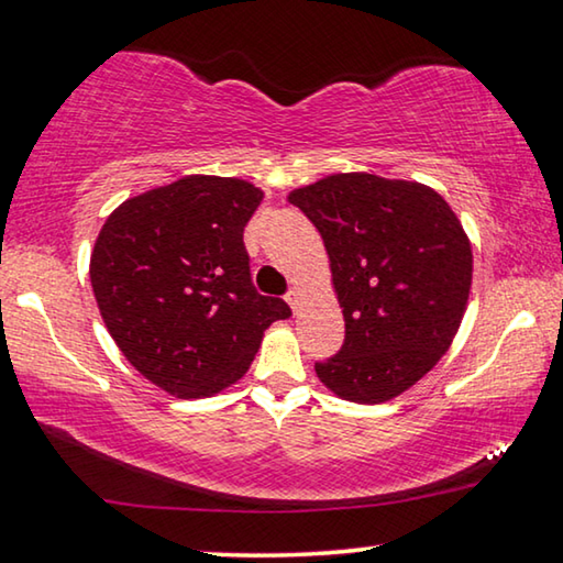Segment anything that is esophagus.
I'll return each mask as SVG.
<instances>
[{"label":"esophagus","mask_w":563,"mask_h":563,"mask_svg":"<svg viewBox=\"0 0 563 563\" xmlns=\"http://www.w3.org/2000/svg\"><path fill=\"white\" fill-rule=\"evenodd\" d=\"M301 301H305V294H301L299 289H291L287 294V305L291 307V311H299L301 309Z\"/></svg>","instance_id":"34e87169"}]
</instances>
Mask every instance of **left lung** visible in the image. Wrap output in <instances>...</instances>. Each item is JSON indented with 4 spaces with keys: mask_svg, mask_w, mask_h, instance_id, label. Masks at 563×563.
<instances>
[{
    "mask_svg": "<svg viewBox=\"0 0 563 563\" xmlns=\"http://www.w3.org/2000/svg\"><path fill=\"white\" fill-rule=\"evenodd\" d=\"M330 256L344 344L314 365L336 397L379 405L428 375L461 330L473 282L471 239L435 188L332 173L294 188Z\"/></svg>",
    "mask_w": 563,
    "mask_h": 563,
    "instance_id": "1",
    "label": "left lung"
}]
</instances>
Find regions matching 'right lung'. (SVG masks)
<instances>
[{"label":"right lung","mask_w":563,"mask_h":563,"mask_svg":"<svg viewBox=\"0 0 563 563\" xmlns=\"http://www.w3.org/2000/svg\"><path fill=\"white\" fill-rule=\"evenodd\" d=\"M262 201L244 178L196 173L131 196L95 239L90 282L102 322L168 395L198 400L239 383L264 332L291 314L249 274L244 227Z\"/></svg>","instance_id":"1"}]
</instances>
